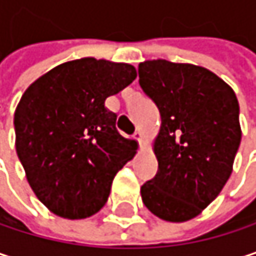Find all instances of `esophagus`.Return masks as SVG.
<instances>
[{
	"instance_id": "obj_1",
	"label": "esophagus",
	"mask_w": 256,
	"mask_h": 256,
	"mask_svg": "<svg viewBox=\"0 0 256 256\" xmlns=\"http://www.w3.org/2000/svg\"><path fill=\"white\" fill-rule=\"evenodd\" d=\"M133 138H134V139H136V140L139 142V145L142 146V139H144V134H142V133H140L139 130H136V132H134V134H133Z\"/></svg>"
}]
</instances>
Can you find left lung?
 <instances>
[{
	"label": "left lung",
	"instance_id": "left-lung-1",
	"mask_svg": "<svg viewBox=\"0 0 256 256\" xmlns=\"http://www.w3.org/2000/svg\"><path fill=\"white\" fill-rule=\"evenodd\" d=\"M139 84L160 110L154 140L155 177L140 188L145 206L158 218H195L227 183L242 130L234 90L208 68L148 60Z\"/></svg>",
	"mask_w": 256,
	"mask_h": 256
}]
</instances>
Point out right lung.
<instances>
[{"mask_svg": "<svg viewBox=\"0 0 256 256\" xmlns=\"http://www.w3.org/2000/svg\"><path fill=\"white\" fill-rule=\"evenodd\" d=\"M136 76L130 64L88 57L54 67L22 95L14 112L17 156L38 199L56 216L96 214L134 156L136 142L118 133L105 100Z\"/></svg>", "mask_w": 256, "mask_h": 256, "instance_id": "right-lung-1", "label": "right lung"}]
</instances>
